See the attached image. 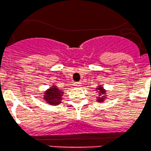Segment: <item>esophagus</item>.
<instances>
[{
  "label": "esophagus",
  "mask_w": 151,
  "mask_h": 151,
  "mask_svg": "<svg viewBox=\"0 0 151 151\" xmlns=\"http://www.w3.org/2000/svg\"><path fill=\"white\" fill-rule=\"evenodd\" d=\"M81 83L80 82H76V83H74V86H75L76 87H79V86H81Z\"/></svg>",
  "instance_id": "34e87169"
}]
</instances>
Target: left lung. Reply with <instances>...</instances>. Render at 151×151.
Returning a JSON list of instances; mask_svg holds the SVG:
<instances>
[{
	"label": "left lung",
	"mask_w": 151,
	"mask_h": 151,
	"mask_svg": "<svg viewBox=\"0 0 151 151\" xmlns=\"http://www.w3.org/2000/svg\"><path fill=\"white\" fill-rule=\"evenodd\" d=\"M96 92H97L98 93V96L96 97V101L100 102V103H102V102H104L105 100L107 99V93H106V90L104 88V86L101 85V83H98V86L96 88Z\"/></svg>",
	"instance_id": "left-lung-1"
}]
</instances>
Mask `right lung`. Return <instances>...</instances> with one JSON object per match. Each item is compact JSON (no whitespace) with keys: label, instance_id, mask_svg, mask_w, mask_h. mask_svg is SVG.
<instances>
[{"label":"right lung","instance_id":"right-lung-1","mask_svg":"<svg viewBox=\"0 0 151 151\" xmlns=\"http://www.w3.org/2000/svg\"><path fill=\"white\" fill-rule=\"evenodd\" d=\"M63 94H64L63 90L58 88V86H56L55 84H52L51 87L45 91L42 99L48 104L57 106L62 102L61 101Z\"/></svg>","mask_w":151,"mask_h":151}]
</instances>
